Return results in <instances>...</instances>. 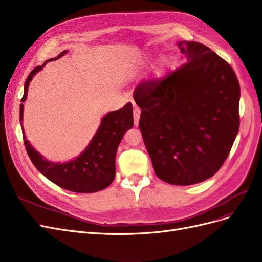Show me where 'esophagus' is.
I'll use <instances>...</instances> for the list:
<instances>
[{
  "mask_svg": "<svg viewBox=\"0 0 262 262\" xmlns=\"http://www.w3.org/2000/svg\"><path fill=\"white\" fill-rule=\"evenodd\" d=\"M139 119H140V108L135 107L134 108V124H135V126H136V127L139 124Z\"/></svg>",
  "mask_w": 262,
  "mask_h": 262,
  "instance_id": "34e87169",
  "label": "esophagus"
}]
</instances>
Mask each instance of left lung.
<instances>
[{"mask_svg":"<svg viewBox=\"0 0 262 262\" xmlns=\"http://www.w3.org/2000/svg\"><path fill=\"white\" fill-rule=\"evenodd\" d=\"M187 63L134 91L139 128L160 180L193 185L225 162L239 129V82L231 65L199 42L177 43Z\"/></svg>","mask_w":262,"mask_h":262,"instance_id":"obj_1","label":"left lung"}]
</instances>
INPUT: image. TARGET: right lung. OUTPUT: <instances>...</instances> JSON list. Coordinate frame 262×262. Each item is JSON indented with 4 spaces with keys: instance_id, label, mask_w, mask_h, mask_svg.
Wrapping results in <instances>:
<instances>
[{
    "instance_id": "add662e5",
    "label": "right lung",
    "mask_w": 262,
    "mask_h": 262,
    "mask_svg": "<svg viewBox=\"0 0 262 262\" xmlns=\"http://www.w3.org/2000/svg\"><path fill=\"white\" fill-rule=\"evenodd\" d=\"M67 51L61 52L56 57L50 58L43 65L36 66L25 82L21 102L27 98L29 82L43 66L51 61L65 55ZM24 115V104H20L19 120L20 125ZM134 125L133 105L126 103L122 108L108 112L101 120V124L95 136L87 148L70 162H51L35 150L25 136L23 128L24 145L33 165L45 175L48 180L64 189L75 192H96L106 188L115 177V156L117 148L124 134Z\"/></svg>"
}]
</instances>
